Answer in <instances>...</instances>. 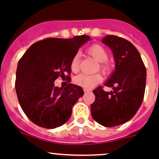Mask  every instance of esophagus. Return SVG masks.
Segmentation results:
<instances>
[{
    "label": "esophagus",
    "instance_id": "obj_1",
    "mask_svg": "<svg viewBox=\"0 0 159 159\" xmlns=\"http://www.w3.org/2000/svg\"><path fill=\"white\" fill-rule=\"evenodd\" d=\"M83 90H84V92H89V91H91V89L84 88L83 89Z\"/></svg>",
    "mask_w": 159,
    "mask_h": 159
}]
</instances>
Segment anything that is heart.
I'll return each mask as SVG.
<instances>
[{
    "label": "heart",
    "mask_w": 159,
    "mask_h": 159,
    "mask_svg": "<svg viewBox=\"0 0 159 159\" xmlns=\"http://www.w3.org/2000/svg\"><path fill=\"white\" fill-rule=\"evenodd\" d=\"M87 52L93 58H95L97 62H99V69L104 74H106L109 70V66L106 61L108 58V52L106 50L99 44H93L90 46L87 49ZM80 56L79 54H75L73 56L70 61V69L73 72H77L79 69ZM102 80V77L99 74H80L74 78V82L76 85L83 88L89 89L94 86L95 85L100 83Z\"/></svg>",
    "instance_id": "1"
}]
</instances>
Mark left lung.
I'll return each instance as SVG.
<instances>
[{
	"instance_id": "1",
	"label": "left lung",
	"mask_w": 159,
	"mask_h": 159,
	"mask_svg": "<svg viewBox=\"0 0 159 159\" xmlns=\"http://www.w3.org/2000/svg\"><path fill=\"white\" fill-rule=\"evenodd\" d=\"M102 43L113 53L116 70L104 85L93 90L96 98L91 104V115L104 127H116L130 120L140 108L144 97L147 70L135 47L121 37L106 35Z\"/></svg>"
}]
</instances>
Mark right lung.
Wrapping results in <instances>:
<instances>
[{
  "label": "right lung",
  "mask_w": 159,
  "mask_h": 159,
  "mask_svg": "<svg viewBox=\"0 0 159 159\" xmlns=\"http://www.w3.org/2000/svg\"><path fill=\"white\" fill-rule=\"evenodd\" d=\"M88 35L73 39L47 38L30 47L18 62L15 88L25 115L36 125L58 128L71 116L74 104L82 97L81 86L68 84L55 87L58 78H70V61Z\"/></svg>",
  "instance_id": "add662e5"
}]
</instances>
